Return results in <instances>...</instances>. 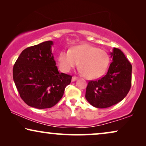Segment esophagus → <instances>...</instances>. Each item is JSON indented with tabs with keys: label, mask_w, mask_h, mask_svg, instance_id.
Wrapping results in <instances>:
<instances>
[{
	"label": "esophagus",
	"mask_w": 146,
	"mask_h": 146,
	"mask_svg": "<svg viewBox=\"0 0 146 146\" xmlns=\"http://www.w3.org/2000/svg\"><path fill=\"white\" fill-rule=\"evenodd\" d=\"M76 80H78V77H76V76H73L72 78V82H75Z\"/></svg>",
	"instance_id": "1"
}]
</instances>
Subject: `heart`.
Returning <instances> with one entry per match:
<instances>
[{
	"instance_id": "heart-1",
	"label": "heart",
	"mask_w": 146,
	"mask_h": 146,
	"mask_svg": "<svg viewBox=\"0 0 146 146\" xmlns=\"http://www.w3.org/2000/svg\"><path fill=\"white\" fill-rule=\"evenodd\" d=\"M58 62L64 72H68L80 62V72L82 74L90 78H96L106 70L109 56L105 50L97 47L88 44L79 45L71 50L60 52Z\"/></svg>"
}]
</instances>
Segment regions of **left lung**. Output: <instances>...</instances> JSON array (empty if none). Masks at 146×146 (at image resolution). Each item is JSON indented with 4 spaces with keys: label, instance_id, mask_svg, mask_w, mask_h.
I'll return each instance as SVG.
<instances>
[{
    "label": "left lung",
    "instance_id": "1",
    "mask_svg": "<svg viewBox=\"0 0 146 146\" xmlns=\"http://www.w3.org/2000/svg\"><path fill=\"white\" fill-rule=\"evenodd\" d=\"M110 56L112 62L106 74L98 80L90 81L86 91L87 101L98 108L116 104L126 96L131 88L130 62L116 48H113Z\"/></svg>",
    "mask_w": 146,
    "mask_h": 146
}]
</instances>
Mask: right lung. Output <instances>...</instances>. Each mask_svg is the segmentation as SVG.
Here are the masks:
<instances>
[{
    "label": "right lung",
    "instance_id": "right-lung-1",
    "mask_svg": "<svg viewBox=\"0 0 146 146\" xmlns=\"http://www.w3.org/2000/svg\"><path fill=\"white\" fill-rule=\"evenodd\" d=\"M43 42L24 50L13 67V80L20 96L29 106L50 108L62 97L72 76L60 73L51 47Z\"/></svg>",
    "mask_w": 146,
    "mask_h": 146
}]
</instances>
